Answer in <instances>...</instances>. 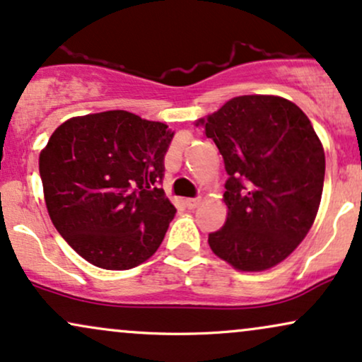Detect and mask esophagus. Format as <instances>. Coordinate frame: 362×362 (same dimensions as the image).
Instances as JSON below:
<instances>
[{"label":"esophagus","mask_w":362,"mask_h":362,"mask_svg":"<svg viewBox=\"0 0 362 362\" xmlns=\"http://www.w3.org/2000/svg\"><path fill=\"white\" fill-rule=\"evenodd\" d=\"M199 203H202V199H199V198L185 199V205H186V208H188V210H194V208H198Z\"/></svg>","instance_id":"obj_1"}]
</instances>
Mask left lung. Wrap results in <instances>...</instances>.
<instances>
[{
    "mask_svg": "<svg viewBox=\"0 0 362 362\" xmlns=\"http://www.w3.org/2000/svg\"><path fill=\"white\" fill-rule=\"evenodd\" d=\"M223 157L227 220L208 235L215 256L259 273L283 262L312 228L320 206L325 152L295 103L244 95L197 120Z\"/></svg>",
    "mask_w": 362,
    "mask_h": 362,
    "instance_id": "8db88e82",
    "label": "left lung"
}]
</instances>
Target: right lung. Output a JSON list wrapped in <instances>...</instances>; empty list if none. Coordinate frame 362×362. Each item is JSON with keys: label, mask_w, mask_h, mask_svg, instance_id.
Returning a JSON list of instances; mask_svg holds the SVG:
<instances>
[{"label": "right lung", "mask_w": 362, "mask_h": 362, "mask_svg": "<svg viewBox=\"0 0 362 362\" xmlns=\"http://www.w3.org/2000/svg\"><path fill=\"white\" fill-rule=\"evenodd\" d=\"M174 132L123 110L72 117L38 157L54 227L93 266L125 271L159 249L176 208L164 189Z\"/></svg>", "instance_id": "right-lung-1"}]
</instances>
